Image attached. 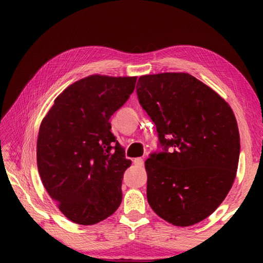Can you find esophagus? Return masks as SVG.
<instances>
[{
  "instance_id": "34e87169",
  "label": "esophagus",
  "mask_w": 263,
  "mask_h": 263,
  "mask_svg": "<svg viewBox=\"0 0 263 263\" xmlns=\"http://www.w3.org/2000/svg\"><path fill=\"white\" fill-rule=\"evenodd\" d=\"M133 163H135L137 167H142V166H144V159L137 158V159L133 160Z\"/></svg>"
}]
</instances>
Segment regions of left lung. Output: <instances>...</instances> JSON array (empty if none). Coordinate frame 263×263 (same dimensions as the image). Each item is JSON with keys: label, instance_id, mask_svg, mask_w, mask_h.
<instances>
[{"label": "left lung", "instance_id": "left-lung-1", "mask_svg": "<svg viewBox=\"0 0 263 263\" xmlns=\"http://www.w3.org/2000/svg\"><path fill=\"white\" fill-rule=\"evenodd\" d=\"M137 95L163 147L145 161L149 206L175 226L197 224L220 205L237 175L240 137L233 111L188 73L142 75Z\"/></svg>", "mask_w": 263, "mask_h": 263}]
</instances>
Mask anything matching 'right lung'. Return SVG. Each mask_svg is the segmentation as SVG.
Instances as JSON below:
<instances>
[{
  "label": "right lung",
  "instance_id": "1",
  "mask_svg": "<svg viewBox=\"0 0 263 263\" xmlns=\"http://www.w3.org/2000/svg\"><path fill=\"white\" fill-rule=\"evenodd\" d=\"M137 77L90 75L54 100L39 127L38 172L57 206L75 224L94 225L122 203L131 160L109 119L135 90Z\"/></svg>",
  "mask_w": 263,
  "mask_h": 263
}]
</instances>
